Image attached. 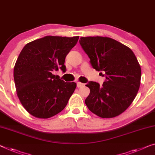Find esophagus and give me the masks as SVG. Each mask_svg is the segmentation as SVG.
Segmentation results:
<instances>
[{
    "mask_svg": "<svg viewBox=\"0 0 155 155\" xmlns=\"http://www.w3.org/2000/svg\"><path fill=\"white\" fill-rule=\"evenodd\" d=\"M77 87H83L84 85V84H83V83H80V82H77Z\"/></svg>",
    "mask_w": 155,
    "mask_h": 155,
    "instance_id": "esophagus-1",
    "label": "esophagus"
}]
</instances>
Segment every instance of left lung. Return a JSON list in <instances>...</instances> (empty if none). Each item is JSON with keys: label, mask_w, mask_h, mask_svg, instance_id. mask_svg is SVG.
<instances>
[{"label": "left lung", "mask_w": 155, "mask_h": 155, "mask_svg": "<svg viewBox=\"0 0 155 155\" xmlns=\"http://www.w3.org/2000/svg\"><path fill=\"white\" fill-rule=\"evenodd\" d=\"M79 43L97 71L104 74L102 85L89 81L90 94L85 104L91 112L103 118L117 116L137 96L141 69L134 52L114 39L104 37L81 38Z\"/></svg>", "instance_id": "obj_1"}]
</instances>
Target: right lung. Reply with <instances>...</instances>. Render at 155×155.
Returning a JSON list of instances; mask_svg holds the SVG:
<instances>
[{
  "label": "right lung",
  "instance_id": "obj_1",
  "mask_svg": "<svg viewBox=\"0 0 155 155\" xmlns=\"http://www.w3.org/2000/svg\"><path fill=\"white\" fill-rule=\"evenodd\" d=\"M78 38L46 36L23 48L14 68V79L18 97L30 114L48 118L68 104L77 84L64 82L54 72H65V57Z\"/></svg>",
  "mask_w": 155,
  "mask_h": 155
}]
</instances>
